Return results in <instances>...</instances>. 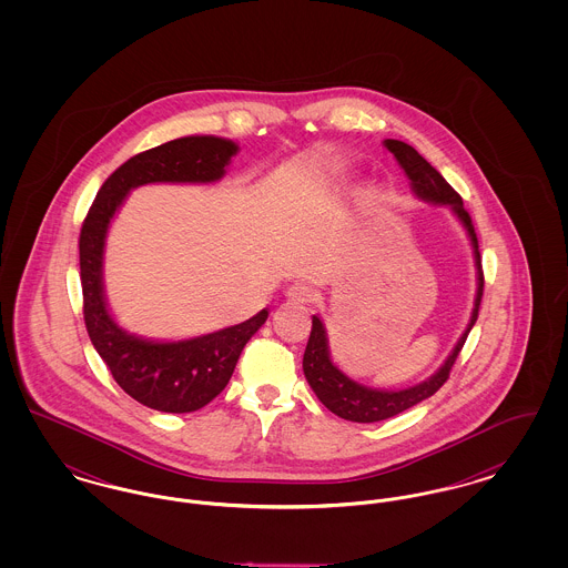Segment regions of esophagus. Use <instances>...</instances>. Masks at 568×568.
<instances>
[{
  "instance_id": "obj_1",
  "label": "esophagus",
  "mask_w": 568,
  "mask_h": 568,
  "mask_svg": "<svg viewBox=\"0 0 568 568\" xmlns=\"http://www.w3.org/2000/svg\"><path fill=\"white\" fill-rule=\"evenodd\" d=\"M285 296L294 304H306V302L313 300V290L306 283H294V285L287 287Z\"/></svg>"
}]
</instances>
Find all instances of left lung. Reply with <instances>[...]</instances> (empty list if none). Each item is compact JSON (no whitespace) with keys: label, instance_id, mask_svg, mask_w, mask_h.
Instances as JSON below:
<instances>
[{"label":"left lung","instance_id":"obj_1","mask_svg":"<svg viewBox=\"0 0 568 568\" xmlns=\"http://www.w3.org/2000/svg\"><path fill=\"white\" fill-rule=\"evenodd\" d=\"M387 146L389 153H394L396 162L400 163V168L405 170L408 181H410V190L413 193L430 204H440V206H449L454 211V215L458 216L459 223L464 225L470 244H473V255H475V268H477V294H475V306L470 313V322L466 325L464 334L459 336L454 352L447 355V359L443 362V366L434 373L433 377L410 385L406 389H375L368 385H362L352 377H347L329 357V347H327V334H325L324 322L313 315V327H311V336L306 343V352L302 359V368H304V377L308 381L311 389L315 392V396L324 403L334 415L347 419V422H357V424H373L381 419H389L398 413H403L410 406L419 405L422 400L430 398L440 389V385L449 378L452 366L456 364V357L462 352L468 332L473 329V325L479 317V306H481V296H484V271H481V255H479V243H477V234L473 227L470 215L466 213L462 197L454 191V187L440 176V172L426 162L413 146H408L406 142L400 140H385L383 142Z\"/></svg>","mask_w":568,"mask_h":568}]
</instances>
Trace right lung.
<instances>
[{
    "label": "right lung",
    "instance_id": "1",
    "mask_svg": "<svg viewBox=\"0 0 568 568\" xmlns=\"http://www.w3.org/2000/svg\"><path fill=\"white\" fill-rule=\"evenodd\" d=\"M239 144L216 135L176 138L116 168L98 191L82 223V313L89 338L112 378L140 405L162 413H191L223 392L248 338L266 324L268 308L243 324L187 341H149L114 322L104 296V246L110 221L128 193L149 183H215Z\"/></svg>",
    "mask_w": 568,
    "mask_h": 568
}]
</instances>
